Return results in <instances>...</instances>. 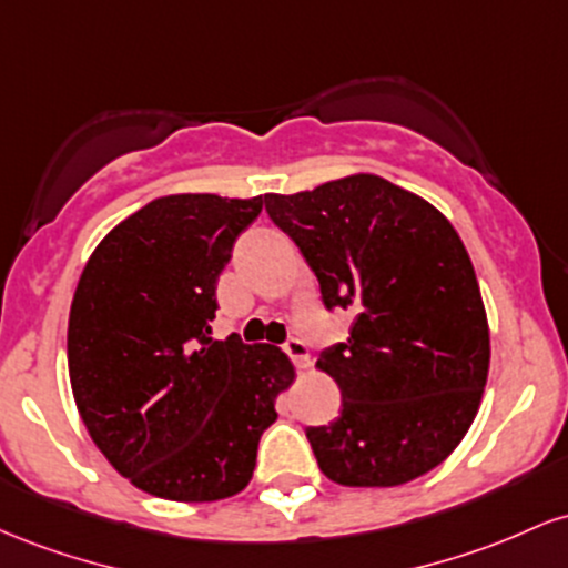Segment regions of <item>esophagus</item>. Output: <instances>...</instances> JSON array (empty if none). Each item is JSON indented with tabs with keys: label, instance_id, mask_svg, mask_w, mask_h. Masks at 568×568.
I'll use <instances>...</instances> for the list:
<instances>
[{
	"label": "esophagus",
	"instance_id": "obj_1",
	"mask_svg": "<svg viewBox=\"0 0 568 568\" xmlns=\"http://www.w3.org/2000/svg\"><path fill=\"white\" fill-rule=\"evenodd\" d=\"M283 352L291 357L293 363H296L298 368H310V347H306L302 338H296V336L288 338V342L283 344Z\"/></svg>",
	"mask_w": 568,
	"mask_h": 568
}]
</instances>
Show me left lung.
Here are the masks:
<instances>
[{
  "mask_svg": "<svg viewBox=\"0 0 568 568\" xmlns=\"http://www.w3.org/2000/svg\"><path fill=\"white\" fill-rule=\"evenodd\" d=\"M298 245L323 304L355 315L317 368L342 414L306 427L317 465L342 486H400L438 467L478 414L488 321L465 243L427 200L357 173L312 192L264 194Z\"/></svg>",
  "mask_w": 568,
  "mask_h": 568,
  "instance_id": "8db88e82",
  "label": "left lung"
}]
</instances>
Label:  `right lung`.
I'll return each instance as SVG.
<instances>
[{"label":"right lung","mask_w":568,"mask_h":568,"mask_svg":"<svg viewBox=\"0 0 568 568\" xmlns=\"http://www.w3.org/2000/svg\"><path fill=\"white\" fill-rule=\"evenodd\" d=\"M264 197L168 194L116 224L69 312V379L90 438L141 491L216 501L251 484L293 382L272 344L216 342V285Z\"/></svg>","instance_id":"1"}]
</instances>
